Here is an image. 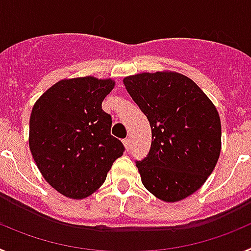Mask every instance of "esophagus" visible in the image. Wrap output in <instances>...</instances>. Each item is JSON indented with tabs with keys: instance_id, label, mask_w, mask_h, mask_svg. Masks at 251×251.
Segmentation results:
<instances>
[{
	"instance_id": "1",
	"label": "esophagus",
	"mask_w": 251,
	"mask_h": 251,
	"mask_svg": "<svg viewBox=\"0 0 251 251\" xmlns=\"http://www.w3.org/2000/svg\"><path fill=\"white\" fill-rule=\"evenodd\" d=\"M123 145H124V147H126V150L129 151V148H130V139L129 138L123 139Z\"/></svg>"
}]
</instances>
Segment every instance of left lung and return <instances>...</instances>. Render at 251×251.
I'll return each mask as SVG.
<instances>
[{"label":"left lung","mask_w":251,"mask_h":251,"mask_svg":"<svg viewBox=\"0 0 251 251\" xmlns=\"http://www.w3.org/2000/svg\"><path fill=\"white\" fill-rule=\"evenodd\" d=\"M152 129L148 156L137 162L152 195L177 202L196 192L212 174L221 151V122L207 95L176 72L141 73L123 79Z\"/></svg>","instance_id":"8db88e82"}]
</instances>
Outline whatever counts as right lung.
<instances>
[{
	"instance_id": "obj_1",
	"label": "right lung",
	"mask_w": 251,
	"mask_h": 251,
	"mask_svg": "<svg viewBox=\"0 0 251 251\" xmlns=\"http://www.w3.org/2000/svg\"><path fill=\"white\" fill-rule=\"evenodd\" d=\"M115 85L94 76L63 79L36 100L30 117L28 146L46 182L57 192L81 200L99 190L123 154L110 134L112 117L101 109Z\"/></svg>"
}]
</instances>
